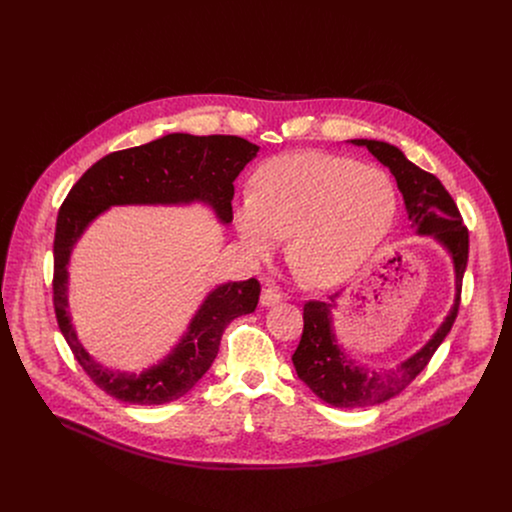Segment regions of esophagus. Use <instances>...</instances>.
I'll return each instance as SVG.
<instances>
[{
  "label": "esophagus",
  "instance_id": "obj_1",
  "mask_svg": "<svg viewBox=\"0 0 512 512\" xmlns=\"http://www.w3.org/2000/svg\"><path fill=\"white\" fill-rule=\"evenodd\" d=\"M283 301V295L277 289H263L261 293V305L263 307H273Z\"/></svg>",
  "mask_w": 512,
  "mask_h": 512
}]
</instances>
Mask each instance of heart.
Listing matches in <instances>:
<instances>
[{"mask_svg":"<svg viewBox=\"0 0 512 512\" xmlns=\"http://www.w3.org/2000/svg\"><path fill=\"white\" fill-rule=\"evenodd\" d=\"M398 196L378 168L324 152H297L267 160L253 192L235 205L243 247L269 257L291 235L289 257L316 287L348 279L390 231Z\"/></svg>","mask_w":512,"mask_h":512,"instance_id":"heart-1","label":"heart"}]
</instances>
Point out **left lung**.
I'll return each instance as SVG.
<instances>
[{
	"mask_svg": "<svg viewBox=\"0 0 512 512\" xmlns=\"http://www.w3.org/2000/svg\"><path fill=\"white\" fill-rule=\"evenodd\" d=\"M356 146H366L394 174L408 209L411 227L419 235H433L447 247L455 265V305L433 338L409 360L394 370L360 368L344 356L332 332V303L307 301L303 307V336L293 354V364L299 378L326 404L334 408H368L384 404L404 392L423 372L439 344L449 334L461 303L463 275L469 259V231L463 223L459 207L445 186L429 172L409 162L404 152L380 140H352Z\"/></svg>",
	"mask_w": 512,
	"mask_h": 512,
	"instance_id": "left-lung-1",
	"label": "left lung"
}]
</instances>
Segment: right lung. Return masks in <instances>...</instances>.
Here are the masks:
<instances>
[{"label": "right lung", "mask_w": 512, "mask_h": 512, "mask_svg": "<svg viewBox=\"0 0 512 512\" xmlns=\"http://www.w3.org/2000/svg\"><path fill=\"white\" fill-rule=\"evenodd\" d=\"M259 146L225 134H168L148 144L106 154L71 188L59 207L53 241V307L57 324L87 376L108 396L160 406L188 394L213 364L227 324L257 308V279L227 283L209 293L188 334L158 366L142 374L110 372L81 346L67 310L69 255L85 227L110 205H211L223 223L233 219V182L257 156Z\"/></svg>", "instance_id": "add662e5"}]
</instances>
